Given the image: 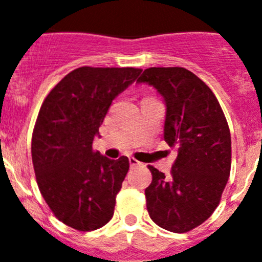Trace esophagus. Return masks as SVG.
I'll use <instances>...</instances> for the list:
<instances>
[{
  "instance_id": "34e87169",
  "label": "esophagus",
  "mask_w": 262,
  "mask_h": 262,
  "mask_svg": "<svg viewBox=\"0 0 262 262\" xmlns=\"http://www.w3.org/2000/svg\"><path fill=\"white\" fill-rule=\"evenodd\" d=\"M129 164H130V167H138V165H141V163H139L138 160H137V159H134V158H129Z\"/></svg>"
}]
</instances>
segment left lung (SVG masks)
<instances>
[{"mask_svg": "<svg viewBox=\"0 0 262 262\" xmlns=\"http://www.w3.org/2000/svg\"><path fill=\"white\" fill-rule=\"evenodd\" d=\"M138 84L163 97L164 139L178 155L169 176L148 165L152 182L145 190L151 220L172 233L202 225L220 204L231 168V137L217 98L191 71L151 67Z\"/></svg>", "mask_w": 262, "mask_h": 262, "instance_id": "obj_1", "label": "left lung"}]
</instances>
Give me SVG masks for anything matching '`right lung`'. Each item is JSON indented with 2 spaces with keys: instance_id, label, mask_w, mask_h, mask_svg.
<instances>
[{
  "instance_id": "obj_1",
  "label": "right lung",
  "mask_w": 262,
  "mask_h": 262,
  "mask_svg": "<svg viewBox=\"0 0 262 262\" xmlns=\"http://www.w3.org/2000/svg\"><path fill=\"white\" fill-rule=\"evenodd\" d=\"M141 72L132 67L73 70L38 112L32 136L38 189L55 217L76 230H97L114 216L129 159L112 160L94 152L93 141L112 101Z\"/></svg>"
}]
</instances>
